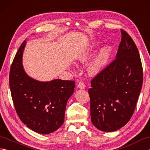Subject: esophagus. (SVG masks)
<instances>
[{"instance_id":"esophagus-1","label":"esophagus","mask_w":150,"mask_h":150,"mask_svg":"<svg viewBox=\"0 0 150 150\" xmlns=\"http://www.w3.org/2000/svg\"><path fill=\"white\" fill-rule=\"evenodd\" d=\"M77 88L80 89H84L85 88V85L82 82H79L77 84Z\"/></svg>"}]
</instances>
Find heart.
<instances>
[{"label":"heart","mask_w":150,"mask_h":150,"mask_svg":"<svg viewBox=\"0 0 150 150\" xmlns=\"http://www.w3.org/2000/svg\"><path fill=\"white\" fill-rule=\"evenodd\" d=\"M100 45V42L98 41L91 42L79 54L77 57L78 61L81 63H86L90 60ZM111 51L112 49L110 46H104L100 50L98 55L88 68V72L90 75H95L98 74L107 65L110 59Z\"/></svg>","instance_id":"heart-1"}]
</instances>
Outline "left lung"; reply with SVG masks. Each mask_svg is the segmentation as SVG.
I'll list each match as a JSON object with an SVG mask.
<instances>
[{
    "label": "left lung",
    "mask_w": 150,
    "mask_h": 150,
    "mask_svg": "<svg viewBox=\"0 0 150 150\" xmlns=\"http://www.w3.org/2000/svg\"><path fill=\"white\" fill-rule=\"evenodd\" d=\"M116 58L91 79L88 90L91 122L103 132H114L131 119L143 82L137 47L128 33L120 30Z\"/></svg>",
    "instance_id": "8db88e82"
}]
</instances>
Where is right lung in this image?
<instances>
[{"label":"right lung","mask_w":150,"mask_h":150,"mask_svg":"<svg viewBox=\"0 0 150 150\" xmlns=\"http://www.w3.org/2000/svg\"><path fill=\"white\" fill-rule=\"evenodd\" d=\"M22 43L11 64L9 83L19 119L33 131L49 134L58 129L64 120L66 104L75 88L74 81L34 80L24 71Z\"/></svg>","instance_id":"1"}]
</instances>
